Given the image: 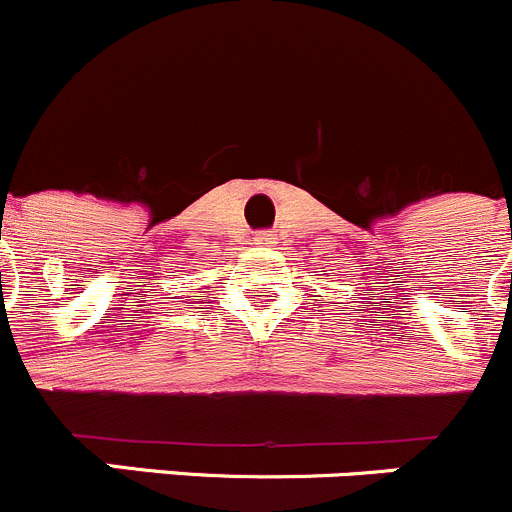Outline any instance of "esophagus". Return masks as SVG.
Returning a JSON list of instances; mask_svg holds the SVG:
<instances>
[{"label":"esophagus","instance_id":"esophagus-1","mask_svg":"<svg viewBox=\"0 0 512 512\" xmlns=\"http://www.w3.org/2000/svg\"><path fill=\"white\" fill-rule=\"evenodd\" d=\"M269 236H271L269 231H259L256 233V241H269Z\"/></svg>","mask_w":512,"mask_h":512}]
</instances>
